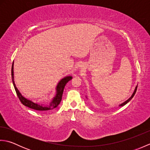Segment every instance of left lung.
Segmentation results:
<instances>
[{
	"label": "left lung",
	"mask_w": 150,
	"mask_h": 150,
	"mask_svg": "<svg viewBox=\"0 0 150 150\" xmlns=\"http://www.w3.org/2000/svg\"><path fill=\"white\" fill-rule=\"evenodd\" d=\"M137 86L136 88H135V91H134V92H133V95H132V97H130L129 98V99L128 100H126V102H124V103H122V104H120L119 105V106H124V105H125V104H126L127 103H128V102L130 100H131L132 99V98L133 97V96H134V95H135V93H136V91H137Z\"/></svg>",
	"instance_id": "obj_1"
}]
</instances>
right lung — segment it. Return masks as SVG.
Wrapping results in <instances>:
<instances>
[{"instance_id": "right-lung-1", "label": "right lung", "mask_w": 150, "mask_h": 150, "mask_svg": "<svg viewBox=\"0 0 150 150\" xmlns=\"http://www.w3.org/2000/svg\"><path fill=\"white\" fill-rule=\"evenodd\" d=\"M11 77H12L13 84L16 93H17L19 100H20V101L21 102V103L23 105H24L25 106H27L28 108H31V109L40 111L52 110L53 109H55V108H57L59 106V104L60 103V102H61V100H62L64 88L66 84H67V82H68L72 79V77H70V76L62 79V80L59 82L58 85H57L56 96L53 98V99L52 103H51V104H50V106H42V105L35 103L33 101L27 99V98H26L22 96L21 93L19 92L18 89L17 88V87H16L14 81H13V62L12 67H11Z\"/></svg>"}]
</instances>
